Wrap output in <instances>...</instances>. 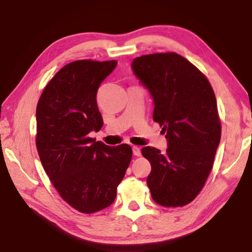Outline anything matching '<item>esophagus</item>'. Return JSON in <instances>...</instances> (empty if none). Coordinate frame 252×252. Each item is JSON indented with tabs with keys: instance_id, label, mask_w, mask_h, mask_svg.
I'll use <instances>...</instances> for the list:
<instances>
[{
	"instance_id": "obj_1",
	"label": "esophagus",
	"mask_w": 252,
	"mask_h": 252,
	"mask_svg": "<svg viewBox=\"0 0 252 252\" xmlns=\"http://www.w3.org/2000/svg\"><path fill=\"white\" fill-rule=\"evenodd\" d=\"M132 151H133V155H134L135 157H140V156H141V149H140L139 147L133 146V147H132Z\"/></svg>"
}]
</instances>
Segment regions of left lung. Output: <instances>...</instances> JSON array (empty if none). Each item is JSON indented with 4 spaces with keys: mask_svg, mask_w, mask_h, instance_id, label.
I'll return each mask as SVG.
<instances>
[{
    "mask_svg": "<svg viewBox=\"0 0 252 252\" xmlns=\"http://www.w3.org/2000/svg\"><path fill=\"white\" fill-rule=\"evenodd\" d=\"M132 69L150 91L153 120L168 140L165 153L141 150L151 163L147 183L152 199L163 207H183L202 190L220 142L215 92L197 66L174 52L135 58Z\"/></svg>",
    "mask_w": 252,
    "mask_h": 252,
    "instance_id": "left-lung-1",
    "label": "left lung"
}]
</instances>
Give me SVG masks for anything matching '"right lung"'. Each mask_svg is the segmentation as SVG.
I'll return each instance as SVG.
<instances>
[{
    "label": "right lung",
    "mask_w": 252,
    "mask_h": 252,
    "mask_svg": "<svg viewBox=\"0 0 252 252\" xmlns=\"http://www.w3.org/2000/svg\"><path fill=\"white\" fill-rule=\"evenodd\" d=\"M117 64L116 60L69 63L46 84L36 106L42 165L61 198L88 215L113 203L132 158L129 144L111 148L89 136L103 126L96 92Z\"/></svg>",
    "instance_id": "obj_1"
}]
</instances>
